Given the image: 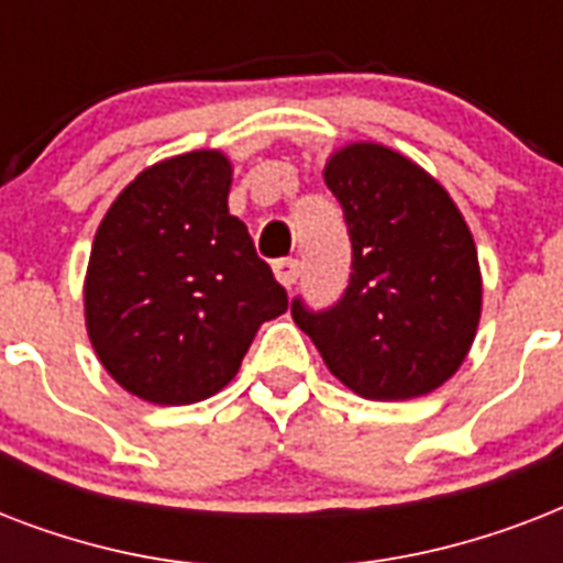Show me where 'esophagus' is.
<instances>
[{
  "label": "esophagus",
  "instance_id": "1",
  "mask_svg": "<svg viewBox=\"0 0 563 563\" xmlns=\"http://www.w3.org/2000/svg\"><path fill=\"white\" fill-rule=\"evenodd\" d=\"M274 277H277L286 289H291L300 277V263L298 260H277V263H274Z\"/></svg>",
  "mask_w": 563,
  "mask_h": 563
}]
</instances>
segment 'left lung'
<instances>
[{
  "label": "left lung",
  "instance_id": "1",
  "mask_svg": "<svg viewBox=\"0 0 563 563\" xmlns=\"http://www.w3.org/2000/svg\"><path fill=\"white\" fill-rule=\"evenodd\" d=\"M324 184L351 230V286L324 312L295 300V324L365 400L435 391L467 360L482 316L479 254L462 210L427 169L379 143L330 154Z\"/></svg>",
  "mask_w": 563,
  "mask_h": 563
}]
</instances>
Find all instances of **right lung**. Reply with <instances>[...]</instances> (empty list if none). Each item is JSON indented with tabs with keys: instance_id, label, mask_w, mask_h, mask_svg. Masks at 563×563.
Listing matches in <instances>:
<instances>
[{
	"instance_id": "1",
	"label": "right lung",
	"mask_w": 563,
	"mask_h": 563,
	"mask_svg": "<svg viewBox=\"0 0 563 563\" xmlns=\"http://www.w3.org/2000/svg\"><path fill=\"white\" fill-rule=\"evenodd\" d=\"M233 166L201 148L143 169L110 203L84 277V324L125 391L189 406L236 376L256 330L289 307L230 216Z\"/></svg>"
}]
</instances>
